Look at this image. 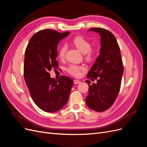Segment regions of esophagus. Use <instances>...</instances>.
<instances>
[{
	"instance_id": "esophagus-1",
	"label": "esophagus",
	"mask_w": 147,
	"mask_h": 147,
	"mask_svg": "<svg viewBox=\"0 0 147 147\" xmlns=\"http://www.w3.org/2000/svg\"><path fill=\"white\" fill-rule=\"evenodd\" d=\"M74 84H78V83H80V81L78 80H74Z\"/></svg>"
}]
</instances>
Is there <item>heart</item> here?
Wrapping results in <instances>:
<instances>
[{
  "instance_id": "heart-1",
  "label": "heart",
  "mask_w": 147,
  "mask_h": 147,
  "mask_svg": "<svg viewBox=\"0 0 147 147\" xmlns=\"http://www.w3.org/2000/svg\"><path fill=\"white\" fill-rule=\"evenodd\" d=\"M72 43L80 51H81L83 54H85L86 59L90 61L94 58L96 54V50L91 48V43L86 39L81 36H77L72 40ZM67 50V46L65 44L61 47L59 50V56L60 58H64ZM84 70L85 67L83 65L71 64L68 67L67 72L75 77H79L81 74V71Z\"/></svg>"
}]
</instances>
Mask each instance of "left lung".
Wrapping results in <instances>:
<instances>
[{
  "label": "left lung",
  "mask_w": 147,
  "mask_h": 147,
  "mask_svg": "<svg viewBox=\"0 0 147 147\" xmlns=\"http://www.w3.org/2000/svg\"><path fill=\"white\" fill-rule=\"evenodd\" d=\"M88 31L98 33L100 37V54L97 57L87 77L97 79V83L88 84L89 92L86 103L96 112H104L116 100L121 87L124 68L121 52L116 38L110 31L99 28Z\"/></svg>",
  "instance_id": "obj_1"
}]
</instances>
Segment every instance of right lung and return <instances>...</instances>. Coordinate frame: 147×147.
Wrapping results in <instances>:
<instances>
[{
    "instance_id": "1",
    "label": "right lung",
    "mask_w": 147,
    "mask_h": 147,
    "mask_svg": "<svg viewBox=\"0 0 147 147\" xmlns=\"http://www.w3.org/2000/svg\"><path fill=\"white\" fill-rule=\"evenodd\" d=\"M70 32L59 33L51 29L39 31L31 37L24 56V77L34 103L46 112L54 113L68 101L73 80L66 76L52 78L49 72L58 63L57 46Z\"/></svg>"
}]
</instances>
